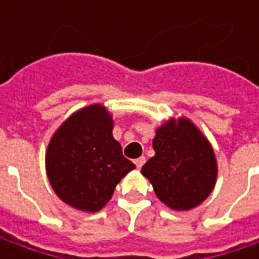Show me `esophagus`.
Masks as SVG:
<instances>
[{
  "label": "esophagus",
  "instance_id": "1",
  "mask_svg": "<svg viewBox=\"0 0 259 259\" xmlns=\"http://www.w3.org/2000/svg\"><path fill=\"white\" fill-rule=\"evenodd\" d=\"M135 165H137V168H141L145 163V157H138V158H135Z\"/></svg>",
  "mask_w": 259,
  "mask_h": 259
}]
</instances>
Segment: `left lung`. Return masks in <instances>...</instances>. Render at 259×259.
Here are the masks:
<instances>
[{"mask_svg":"<svg viewBox=\"0 0 259 259\" xmlns=\"http://www.w3.org/2000/svg\"><path fill=\"white\" fill-rule=\"evenodd\" d=\"M155 155L141 168L157 197L176 210L200 204L216 183V158L209 141L189 119L167 122L157 130Z\"/></svg>","mask_w":259,"mask_h":259,"instance_id":"8db88e82","label":"left lung"}]
</instances>
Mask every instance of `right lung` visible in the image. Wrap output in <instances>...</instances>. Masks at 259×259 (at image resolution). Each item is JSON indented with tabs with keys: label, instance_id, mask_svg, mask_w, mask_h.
<instances>
[{
	"label": "right lung",
	"instance_id": "1",
	"mask_svg": "<svg viewBox=\"0 0 259 259\" xmlns=\"http://www.w3.org/2000/svg\"><path fill=\"white\" fill-rule=\"evenodd\" d=\"M46 167L56 194L85 212L102 209L135 168L114 140L112 118L102 105L83 108L63 122L49 144Z\"/></svg>",
	"mask_w": 259,
	"mask_h": 259
}]
</instances>
